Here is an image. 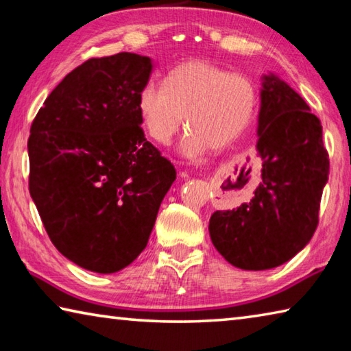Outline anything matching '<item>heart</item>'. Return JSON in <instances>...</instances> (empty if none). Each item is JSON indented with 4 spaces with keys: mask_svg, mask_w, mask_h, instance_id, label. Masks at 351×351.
Masks as SVG:
<instances>
[{
    "mask_svg": "<svg viewBox=\"0 0 351 351\" xmlns=\"http://www.w3.org/2000/svg\"><path fill=\"white\" fill-rule=\"evenodd\" d=\"M258 90L251 77L229 73L206 60L180 64L165 75L164 86L147 83L138 97V111L147 134L170 144L186 116L189 130L180 150L197 159L213 148L232 144L255 114Z\"/></svg>",
    "mask_w": 351,
    "mask_h": 351,
    "instance_id": "obj_1",
    "label": "heart"
}]
</instances>
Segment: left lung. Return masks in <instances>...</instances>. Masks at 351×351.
Listing matches in <instances>:
<instances>
[{"label": "left lung", "instance_id": "obj_1", "mask_svg": "<svg viewBox=\"0 0 351 351\" xmlns=\"http://www.w3.org/2000/svg\"><path fill=\"white\" fill-rule=\"evenodd\" d=\"M257 150L263 161L254 198L210 217L213 246L240 269L263 271L302 251L319 224L330 159L322 125L293 88L266 75Z\"/></svg>", "mask_w": 351, "mask_h": 351}]
</instances>
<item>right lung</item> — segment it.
<instances>
[{
    "mask_svg": "<svg viewBox=\"0 0 351 351\" xmlns=\"http://www.w3.org/2000/svg\"><path fill=\"white\" fill-rule=\"evenodd\" d=\"M150 74V58L132 52L90 58L31 125L29 192L52 245L88 271L111 274L136 260L176 178L141 127Z\"/></svg>",
    "mask_w": 351,
    "mask_h": 351,
    "instance_id": "right-lung-1",
    "label": "right lung"
}]
</instances>
